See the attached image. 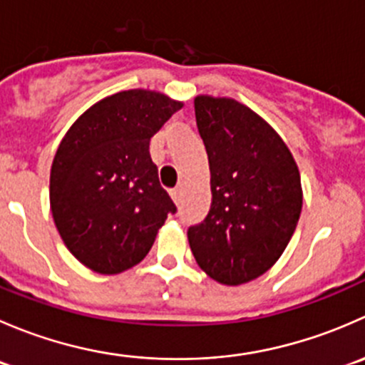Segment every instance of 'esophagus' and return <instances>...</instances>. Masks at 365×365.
<instances>
[{"mask_svg": "<svg viewBox=\"0 0 365 365\" xmlns=\"http://www.w3.org/2000/svg\"><path fill=\"white\" fill-rule=\"evenodd\" d=\"M171 197H173V201H175V203H178L180 197H182V187H176V189H173L171 190Z\"/></svg>", "mask_w": 365, "mask_h": 365, "instance_id": "34e87169", "label": "esophagus"}]
</instances>
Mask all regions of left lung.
<instances>
[{"label": "left lung", "instance_id": "8db88e82", "mask_svg": "<svg viewBox=\"0 0 365 365\" xmlns=\"http://www.w3.org/2000/svg\"><path fill=\"white\" fill-rule=\"evenodd\" d=\"M194 111L208 153L212 206L187 231L190 251L213 281L244 284L270 270L295 233L300 171L281 135L245 104L197 95Z\"/></svg>", "mask_w": 365, "mask_h": 365}]
</instances>
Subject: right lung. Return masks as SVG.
<instances>
[{"label":"right lung","instance_id":"obj_1","mask_svg":"<svg viewBox=\"0 0 365 365\" xmlns=\"http://www.w3.org/2000/svg\"><path fill=\"white\" fill-rule=\"evenodd\" d=\"M182 108L160 91H118L88 108L61 139L51 165V212L63 244L90 270L114 275L141 263L176 212L150 139Z\"/></svg>","mask_w":365,"mask_h":365}]
</instances>
